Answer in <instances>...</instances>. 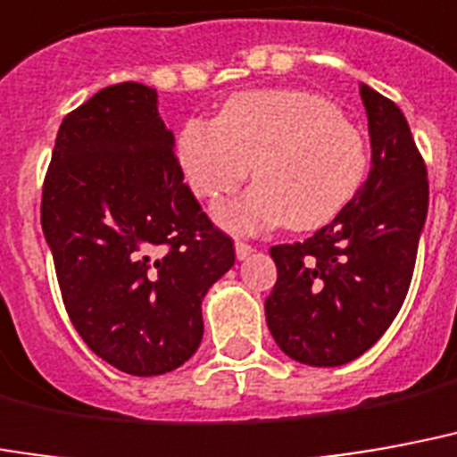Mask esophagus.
I'll return each instance as SVG.
<instances>
[{
  "label": "esophagus",
  "mask_w": 457,
  "mask_h": 457,
  "mask_svg": "<svg viewBox=\"0 0 457 457\" xmlns=\"http://www.w3.org/2000/svg\"><path fill=\"white\" fill-rule=\"evenodd\" d=\"M254 252V246L246 245V242H235V254H237V259L242 262V259H246V256Z\"/></svg>",
  "instance_id": "obj_1"
}]
</instances>
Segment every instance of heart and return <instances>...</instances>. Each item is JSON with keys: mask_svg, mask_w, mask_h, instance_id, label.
<instances>
[{"mask_svg": "<svg viewBox=\"0 0 457 457\" xmlns=\"http://www.w3.org/2000/svg\"><path fill=\"white\" fill-rule=\"evenodd\" d=\"M179 164L201 201L218 205L245 184L256 188L218 212L232 229H314L339 215L368 177L363 133L322 96L254 89L225 101L218 120L191 118L177 140Z\"/></svg>", "mask_w": 457, "mask_h": 457, "instance_id": "heart-1", "label": "heart"}]
</instances>
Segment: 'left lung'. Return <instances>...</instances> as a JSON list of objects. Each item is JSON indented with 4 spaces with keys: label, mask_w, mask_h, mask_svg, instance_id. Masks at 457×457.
I'll use <instances>...</instances> for the list:
<instances>
[{
    "label": "left lung",
    "mask_w": 457,
    "mask_h": 457,
    "mask_svg": "<svg viewBox=\"0 0 457 457\" xmlns=\"http://www.w3.org/2000/svg\"><path fill=\"white\" fill-rule=\"evenodd\" d=\"M373 147L363 188L305 242L271 246L266 322L283 353L344 366L380 339L407 297L428 211L427 164L400 106L361 87Z\"/></svg>",
    "instance_id": "8db88e82"
}]
</instances>
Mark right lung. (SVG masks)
<instances>
[{
    "label": "right lung",
    "mask_w": 457,
    "mask_h": 457,
    "mask_svg": "<svg viewBox=\"0 0 457 457\" xmlns=\"http://www.w3.org/2000/svg\"><path fill=\"white\" fill-rule=\"evenodd\" d=\"M40 225L70 322L96 356L140 378L194 356L201 300L235 246L184 184L157 91L111 84L62 118Z\"/></svg>",
    "instance_id": "obj_1"
}]
</instances>
